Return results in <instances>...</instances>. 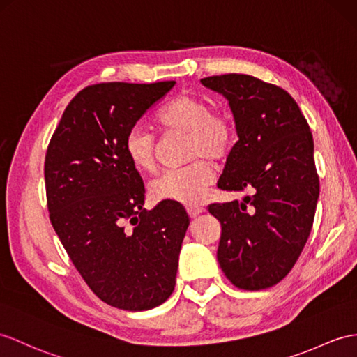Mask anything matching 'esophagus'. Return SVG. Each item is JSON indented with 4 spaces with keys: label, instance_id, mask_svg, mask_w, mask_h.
I'll list each match as a JSON object with an SVG mask.
<instances>
[{
    "label": "esophagus",
    "instance_id": "obj_1",
    "mask_svg": "<svg viewBox=\"0 0 357 357\" xmlns=\"http://www.w3.org/2000/svg\"><path fill=\"white\" fill-rule=\"evenodd\" d=\"M203 212H204V208L202 206H189L188 207V213H189V216L192 220H195L197 216H199Z\"/></svg>",
    "mask_w": 357,
    "mask_h": 357
}]
</instances>
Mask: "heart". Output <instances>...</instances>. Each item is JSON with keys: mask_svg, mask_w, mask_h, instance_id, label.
<instances>
[{"mask_svg": "<svg viewBox=\"0 0 357 357\" xmlns=\"http://www.w3.org/2000/svg\"><path fill=\"white\" fill-rule=\"evenodd\" d=\"M155 123L165 135L188 133L186 159L192 160L181 168L167 169L149 185L154 202H172L195 206L212 185L215 169L212 162L227 159L236 139V127L229 112L212 109L211 102L194 93H180L159 110ZM124 153L139 171L155 168V136L141 126H135L124 137Z\"/></svg>", "mask_w": 357, "mask_h": 357, "instance_id": "heart-1", "label": "heart"}]
</instances>
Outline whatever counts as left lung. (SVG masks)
I'll return each instance as SVG.
<instances>
[{
	"mask_svg": "<svg viewBox=\"0 0 357 357\" xmlns=\"http://www.w3.org/2000/svg\"><path fill=\"white\" fill-rule=\"evenodd\" d=\"M202 83L229 100L239 136L218 188L251 190L242 202L208 206L221 222L216 257L236 288H271L289 274L314 224L319 195L314 137L298 104L279 86L247 74Z\"/></svg>",
	"mask_w": 357,
	"mask_h": 357,
	"instance_id": "8db88e82",
	"label": "left lung"
}]
</instances>
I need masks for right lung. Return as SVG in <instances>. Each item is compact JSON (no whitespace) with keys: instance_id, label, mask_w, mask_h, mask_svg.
Returning a JSON list of instances; mask_svg holds the SVG:
<instances>
[{"instance_id":"right-lung-1","label":"right lung","mask_w":357,"mask_h":357,"mask_svg":"<svg viewBox=\"0 0 357 357\" xmlns=\"http://www.w3.org/2000/svg\"><path fill=\"white\" fill-rule=\"evenodd\" d=\"M176 82L98 83L68 104L45 154L50 221L100 300L149 310L169 298L189 216L178 203L145 211L124 137Z\"/></svg>"}]
</instances>
